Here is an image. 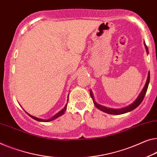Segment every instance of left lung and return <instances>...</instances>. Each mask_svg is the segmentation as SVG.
Listing matches in <instances>:
<instances>
[{
  "label": "left lung",
  "mask_w": 157,
  "mask_h": 157,
  "mask_svg": "<svg viewBox=\"0 0 157 157\" xmlns=\"http://www.w3.org/2000/svg\"><path fill=\"white\" fill-rule=\"evenodd\" d=\"M144 46H145L147 53V54H148V53H149L148 48H147V46H146L145 43H144ZM149 78H150V75H149V72L145 85H144V86L143 87V89H142L141 92L140 93L138 97H137V99H135L134 101H133V103H132V104H130V105H128V106H127L124 107V108L111 109V108H108V107L101 106V105L97 104V103L94 101V97L92 92L91 90H90V96H91V97L92 98L94 104L96 107H97L98 109H99L100 111H104L106 113L113 114V115H121V114H123V113H128V112H130L131 111H132V110L136 109L137 107L140 104H141V102L142 101V100H143V99H144V96H145V94L147 92V88H148V85H149Z\"/></svg>",
  "instance_id": "obj_1"
}]
</instances>
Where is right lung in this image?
Wrapping results in <instances>:
<instances>
[{
  "mask_svg": "<svg viewBox=\"0 0 157 157\" xmlns=\"http://www.w3.org/2000/svg\"><path fill=\"white\" fill-rule=\"evenodd\" d=\"M67 101H68V96H67ZM67 103L65 105L64 108L61 111H60L59 112H58V113H56V114H55L54 116H52V117H51V118H50L49 119H47V120H44V119H41V118H36V117H34L33 116L29 115V113H28V115H29L30 117H31V118H32L33 119H34V120H36L37 121H40V122H49V121L55 120V119L58 118V117H60V116H61L62 115H63L64 113L65 112V111H66V109H67Z\"/></svg>",
  "mask_w": 157,
  "mask_h": 157,
  "instance_id": "right-lung-1",
  "label": "right lung"
}]
</instances>
